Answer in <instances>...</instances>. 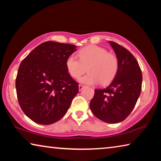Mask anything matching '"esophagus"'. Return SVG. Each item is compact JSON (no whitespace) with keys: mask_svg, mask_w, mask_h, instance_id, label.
<instances>
[{"mask_svg":"<svg viewBox=\"0 0 161 161\" xmlns=\"http://www.w3.org/2000/svg\"><path fill=\"white\" fill-rule=\"evenodd\" d=\"M84 87H85V86L84 85H82V84H79V90L81 91L83 89V88H84Z\"/></svg>","mask_w":161,"mask_h":161,"instance_id":"34e87169","label":"esophagus"}]
</instances>
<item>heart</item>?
I'll use <instances>...</instances> for the list:
<instances>
[{
    "mask_svg": "<svg viewBox=\"0 0 161 161\" xmlns=\"http://www.w3.org/2000/svg\"><path fill=\"white\" fill-rule=\"evenodd\" d=\"M79 60L73 55L67 57L65 66L71 77L78 79L86 72L89 73L80 79L81 82L95 84L100 81L106 85L111 82L118 73L119 59L115 54L97 45H88L77 52Z\"/></svg>",
    "mask_w": 161,
    "mask_h": 161,
    "instance_id": "b5f03b06",
    "label": "heart"
}]
</instances>
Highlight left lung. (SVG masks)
I'll use <instances>...</instances> for the list:
<instances>
[{
	"mask_svg": "<svg viewBox=\"0 0 161 161\" xmlns=\"http://www.w3.org/2000/svg\"><path fill=\"white\" fill-rule=\"evenodd\" d=\"M109 43L119 59L118 73L107 88L95 89L89 107L97 118L116 124L126 119L134 108L141 92L142 72L127 49L113 41Z\"/></svg>",
	"mask_w": 161,
	"mask_h": 161,
	"instance_id": "8db88e82",
	"label": "left lung"
}]
</instances>
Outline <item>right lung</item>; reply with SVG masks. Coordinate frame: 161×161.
I'll list each match as a JSON object with an SVG mask.
<instances>
[{
    "mask_svg": "<svg viewBox=\"0 0 161 161\" xmlns=\"http://www.w3.org/2000/svg\"><path fill=\"white\" fill-rule=\"evenodd\" d=\"M75 45L47 41L35 47L19 66L15 88L19 105L39 124L59 121L79 92L65 61L77 50Z\"/></svg>",
    "mask_w": 161,
    "mask_h": 161,
    "instance_id": "obj_1",
    "label": "right lung"
}]
</instances>
